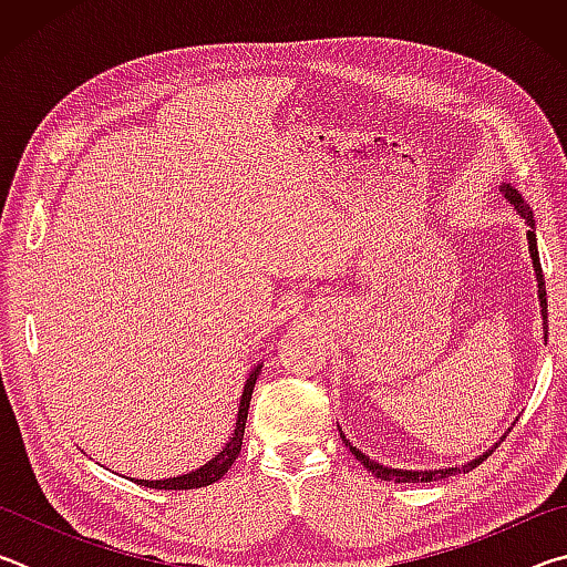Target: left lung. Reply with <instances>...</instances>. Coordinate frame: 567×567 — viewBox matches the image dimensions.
Segmentation results:
<instances>
[{"mask_svg": "<svg viewBox=\"0 0 567 567\" xmlns=\"http://www.w3.org/2000/svg\"><path fill=\"white\" fill-rule=\"evenodd\" d=\"M501 192L505 195L507 203H511L517 215H520L525 223H527V247H530V260H533V267H535V280H537V300H540V315H543V332H545V342H548V297H545V277H543V267H540V255H537V239H535V219H533V209L530 205L525 203V199L520 197V192H517L515 187L511 185H501ZM344 445H348L352 450V455L360 460V463L370 470L372 475L380 477V480H392V483H433V480H443V477H453V475H460V473H470V470L477 467L483 460L493 453V450L497 447V443L485 450L483 455H477L475 460H470V463L465 465H455V467H440V470H400V467H388V465H380L375 463V460H370L368 455L362 453V450H358L354 445L348 443V437H344V433H340Z\"/></svg>", "mask_w": 567, "mask_h": 567, "instance_id": "obj_1", "label": "left lung"}]
</instances>
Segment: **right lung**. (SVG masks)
<instances>
[{
  "instance_id": "right-lung-1",
  "label": "right lung",
  "mask_w": 567,
  "mask_h": 567,
  "mask_svg": "<svg viewBox=\"0 0 567 567\" xmlns=\"http://www.w3.org/2000/svg\"><path fill=\"white\" fill-rule=\"evenodd\" d=\"M260 370H262V362H257L255 368L247 372L245 390H243V398H239V408H237L235 433H233V437L227 440V445L219 450V453L213 460H207L203 467L192 470V473H187V475L165 477V480H137V477H130L132 483L152 487V491H192V487H205V485L217 483V480L223 477L229 467H233V463H235L237 455H239V450H243L247 410H249V400H252V390H255V382H257V375H260Z\"/></svg>"
}]
</instances>
